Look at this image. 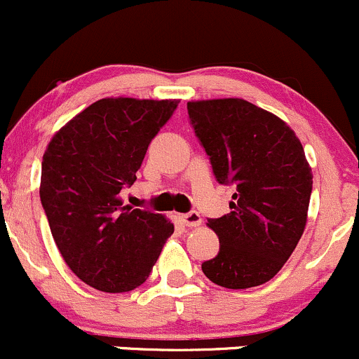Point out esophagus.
Wrapping results in <instances>:
<instances>
[{
    "label": "esophagus",
    "instance_id": "obj_1",
    "mask_svg": "<svg viewBox=\"0 0 359 359\" xmlns=\"http://www.w3.org/2000/svg\"><path fill=\"white\" fill-rule=\"evenodd\" d=\"M180 220L183 222L187 227H198L201 224V217L198 212H188V213H181Z\"/></svg>",
    "mask_w": 359,
    "mask_h": 359
}]
</instances>
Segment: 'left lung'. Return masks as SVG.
Wrapping results in <instances>:
<instances>
[{
  "label": "left lung",
  "instance_id": "1",
  "mask_svg": "<svg viewBox=\"0 0 359 359\" xmlns=\"http://www.w3.org/2000/svg\"><path fill=\"white\" fill-rule=\"evenodd\" d=\"M188 115L217 181L236 184L231 213L208 219L220 251L201 269L224 288L266 283L307 225L313 176L300 139L280 116L241 98L188 102Z\"/></svg>",
  "mask_w": 359,
  "mask_h": 359
}]
</instances>
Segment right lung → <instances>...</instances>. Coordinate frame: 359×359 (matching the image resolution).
<instances>
[{
    "label": "right lung",
    "instance_id": "obj_1",
    "mask_svg": "<svg viewBox=\"0 0 359 359\" xmlns=\"http://www.w3.org/2000/svg\"><path fill=\"white\" fill-rule=\"evenodd\" d=\"M178 100L102 98L47 144L40 201L71 271L107 293L144 283L175 225L161 213L123 205L149 144Z\"/></svg>",
    "mask_w": 359,
    "mask_h": 359
}]
</instances>
